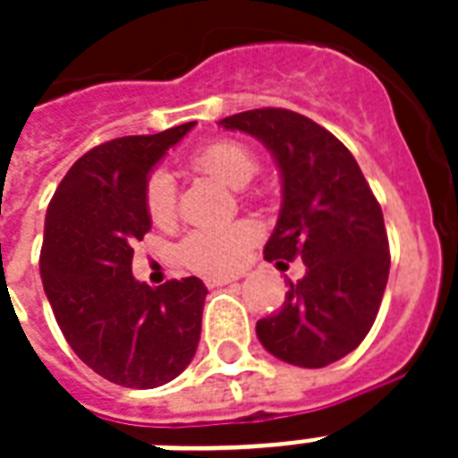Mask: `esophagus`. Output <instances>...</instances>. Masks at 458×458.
Wrapping results in <instances>:
<instances>
[{"label":"esophagus","mask_w":458,"mask_h":458,"mask_svg":"<svg viewBox=\"0 0 458 458\" xmlns=\"http://www.w3.org/2000/svg\"><path fill=\"white\" fill-rule=\"evenodd\" d=\"M204 283H207V287H223V285H233L235 278H207Z\"/></svg>","instance_id":"obj_1"}]
</instances>
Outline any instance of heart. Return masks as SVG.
Here are the masks:
<instances>
[{
    "label": "heart",
    "mask_w": 458,
    "mask_h": 458,
    "mask_svg": "<svg viewBox=\"0 0 458 458\" xmlns=\"http://www.w3.org/2000/svg\"><path fill=\"white\" fill-rule=\"evenodd\" d=\"M197 171L208 173L230 187H244L254 178L259 164L250 147L235 140H216L192 154ZM145 208L154 225L165 228L175 221L178 197L175 182L165 171H154L145 185ZM259 240V228L250 221L221 223L194 228L180 244V259L187 268L204 276H228L244 264L251 244Z\"/></svg>",
    "instance_id": "heart-1"
}]
</instances>
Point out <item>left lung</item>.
I'll return each instance as SVG.
<instances>
[{"mask_svg":"<svg viewBox=\"0 0 458 458\" xmlns=\"http://www.w3.org/2000/svg\"><path fill=\"white\" fill-rule=\"evenodd\" d=\"M273 154L283 207L264 247L266 261L306 266L278 313L257 323L273 356L323 369L369 335L390 276V244L380 204L361 168L333 132L290 109H251L223 118Z\"/></svg>","mask_w":458,"mask_h":458,"instance_id":"left-lung-1","label":"left lung"}]
</instances>
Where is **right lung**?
Wrapping results in <instances>:
<instances>
[{
    "mask_svg": "<svg viewBox=\"0 0 458 458\" xmlns=\"http://www.w3.org/2000/svg\"><path fill=\"white\" fill-rule=\"evenodd\" d=\"M192 128L194 121L89 149L47 208L39 276L56 323L81 361L123 387L171 383L199 344L207 300L199 278L161 287L132 278V247L152 228L147 178Z\"/></svg>",
    "mask_w": 458,
    "mask_h": 458,
    "instance_id": "add662e5",
    "label": "right lung"
}]
</instances>
